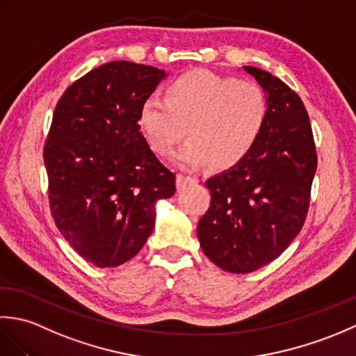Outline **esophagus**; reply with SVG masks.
<instances>
[{
    "label": "esophagus",
    "instance_id": "1",
    "mask_svg": "<svg viewBox=\"0 0 356 356\" xmlns=\"http://www.w3.org/2000/svg\"><path fill=\"white\" fill-rule=\"evenodd\" d=\"M195 182H197V180L191 177V176H185V174H179V176H177V188H179V190H182V188H185L188 185H193Z\"/></svg>",
    "mask_w": 356,
    "mask_h": 356
}]
</instances>
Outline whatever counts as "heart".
I'll return each mask as SVG.
<instances>
[{
    "label": "heart",
    "instance_id": "obj_1",
    "mask_svg": "<svg viewBox=\"0 0 356 356\" xmlns=\"http://www.w3.org/2000/svg\"><path fill=\"white\" fill-rule=\"evenodd\" d=\"M266 120L268 101L259 87L208 70L180 74L165 99L149 96L139 108L140 130L159 154H171L186 131L190 140L174 154L186 168L207 162L234 168L254 149Z\"/></svg>",
    "mask_w": 356,
    "mask_h": 356
}]
</instances>
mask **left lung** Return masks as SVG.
I'll return each mask as SVG.
<instances>
[{"label": "left lung", "mask_w": 356, "mask_h": 356, "mask_svg": "<svg viewBox=\"0 0 356 356\" xmlns=\"http://www.w3.org/2000/svg\"><path fill=\"white\" fill-rule=\"evenodd\" d=\"M268 120L243 162L207 180L211 205L197 225L208 259L223 270L248 274L275 260L303 228L316 153L307 111L282 79L257 67Z\"/></svg>", "instance_id": "obj_1"}]
</instances>
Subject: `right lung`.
Segmentation results:
<instances>
[{
	"instance_id": "right-lung-1",
	"label": "right lung",
	"mask_w": 356,
	"mask_h": 356,
	"mask_svg": "<svg viewBox=\"0 0 356 356\" xmlns=\"http://www.w3.org/2000/svg\"><path fill=\"white\" fill-rule=\"evenodd\" d=\"M168 76L111 61L65 90L44 145L49 200L59 232L82 259L115 268L154 229L156 202L176 193V174L140 133L139 108Z\"/></svg>"
}]
</instances>
